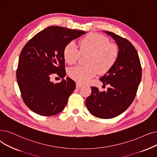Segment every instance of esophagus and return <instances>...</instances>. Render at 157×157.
Returning <instances> with one entry per match:
<instances>
[{"label": "esophagus", "mask_w": 157, "mask_h": 157, "mask_svg": "<svg viewBox=\"0 0 157 157\" xmlns=\"http://www.w3.org/2000/svg\"><path fill=\"white\" fill-rule=\"evenodd\" d=\"M83 86V84H81V83H79V82H77L76 83V87L77 88H80V87H81Z\"/></svg>", "instance_id": "34e87169"}]
</instances>
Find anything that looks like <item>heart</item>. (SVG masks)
<instances>
[{
	"label": "heart",
	"instance_id": "b5f03b06",
	"mask_svg": "<svg viewBox=\"0 0 157 157\" xmlns=\"http://www.w3.org/2000/svg\"><path fill=\"white\" fill-rule=\"evenodd\" d=\"M120 49L117 44L110 42L106 36L98 33H90L79 41V49L71 42L63 49V58L68 64L74 65L81 55L87 56L86 66L71 68L69 77L80 83H84L98 73H107L117 62Z\"/></svg>",
	"mask_w": 157,
	"mask_h": 157
}]
</instances>
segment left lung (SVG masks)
Segmentation results:
<instances>
[{
  "mask_svg": "<svg viewBox=\"0 0 157 157\" xmlns=\"http://www.w3.org/2000/svg\"><path fill=\"white\" fill-rule=\"evenodd\" d=\"M118 45L120 52L117 62L99 80L108 85L107 91L91 86L92 93L86 99V106L94 116L111 119L124 112L133 101L142 77L138 52L127 39L105 31Z\"/></svg>",
  "mask_w": 157,
  "mask_h": 157,
  "instance_id": "1",
  "label": "left lung"
}]
</instances>
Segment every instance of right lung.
I'll return each instance as SVG.
<instances>
[{
    "label": "right lung",
    "mask_w": 157,
    "mask_h": 157,
    "mask_svg": "<svg viewBox=\"0 0 157 157\" xmlns=\"http://www.w3.org/2000/svg\"><path fill=\"white\" fill-rule=\"evenodd\" d=\"M86 32L50 26L30 39L20 54L17 79L24 103L42 116H52L65 108L76 88L69 78L54 83L53 76L66 75L65 45Z\"/></svg>",
    "instance_id": "obj_1"
}]
</instances>
